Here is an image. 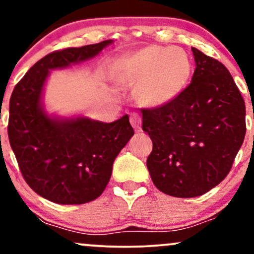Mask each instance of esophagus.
<instances>
[{"mask_svg":"<svg viewBox=\"0 0 254 254\" xmlns=\"http://www.w3.org/2000/svg\"><path fill=\"white\" fill-rule=\"evenodd\" d=\"M130 123L135 130H141V124H142L141 116H139L138 113H131Z\"/></svg>","mask_w":254,"mask_h":254,"instance_id":"1","label":"esophagus"}]
</instances>
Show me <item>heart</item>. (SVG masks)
Segmentation results:
<instances>
[{
	"instance_id": "1",
	"label": "heart",
	"mask_w": 254,
	"mask_h": 254,
	"mask_svg": "<svg viewBox=\"0 0 254 254\" xmlns=\"http://www.w3.org/2000/svg\"><path fill=\"white\" fill-rule=\"evenodd\" d=\"M193 65L185 50L177 46L148 45L116 62L118 83L136 87L139 104L150 109L176 101L190 84Z\"/></svg>"
}]
</instances>
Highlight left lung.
Wrapping results in <instances>:
<instances>
[{"label":"left lung","mask_w":254,"mask_h":254,"mask_svg":"<svg viewBox=\"0 0 254 254\" xmlns=\"http://www.w3.org/2000/svg\"><path fill=\"white\" fill-rule=\"evenodd\" d=\"M191 83L176 101L142 110L153 150L147 167L154 185L179 198L202 196L229 173L246 133V107L228 69L192 48Z\"/></svg>","instance_id":"obj_1"}]
</instances>
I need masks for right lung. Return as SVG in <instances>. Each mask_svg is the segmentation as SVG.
Wrapping results in <instances>:
<instances>
[{"instance_id":"add662e5","label":"right lung","mask_w":254,"mask_h":254,"mask_svg":"<svg viewBox=\"0 0 254 254\" xmlns=\"http://www.w3.org/2000/svg\"><path fill=\"white\" fill-rule=\"evenodd\" d=\"M113 40L55 51L38 61L11 93L8 137L22 177L57 204H83L103 193L112 166L133 136L129 116L103 123L83 116L49 115L43 104L50 71L90 60Z\"/></svg>"}]
</instances>
